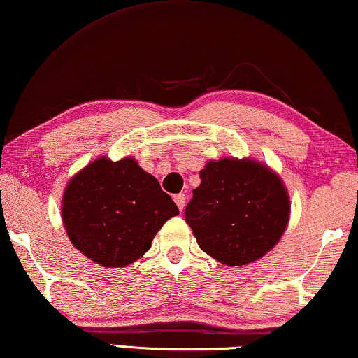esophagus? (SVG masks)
Returning a JSON list of instances; mask_svg holds the SVG:
<instances>
[{"instance_id": "1", "label": "esophagus", "mask_w": 358, "mask_h": 358, "mask_svg": "<svg viewBox=\"0 0 358 358\" xmlns=\"http://www.w3.org/2000/svg\"><path fill=\"white\" fill-rule=\"evenodd\" d=\"M185 199H186V197H185V194H175L173 196V201H175V204H177L178 206V209H180V212H183V209H185Z\"/></svg>"}]
</instances>
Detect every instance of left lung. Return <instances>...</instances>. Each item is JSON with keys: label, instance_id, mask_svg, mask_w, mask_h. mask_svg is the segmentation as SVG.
<instances>
[{"label": "left lung", "instance_id": "obj_1", "mask_svg": "<svg viewBox=\"0 0 358 358\" xmlns=\"http://www.w3.org/2000/svg\"><path fill=\"white\" fill-rule=\"evenodd\" d=\"M289 213V194L273 170L254 159L225 157L201 170L185 220L206 254L239 266L275 248Z\"/></svg>", "mask_w": 358, "mask_h": 358}]
</instances>
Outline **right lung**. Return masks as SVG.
<instances>
[{"label":"right lung","instance_id":"obj_1","mask_svg":"<svg viewBox=\"0 0 358 358\" xmlns=\"http://www.w3.org/2000/svg\"><path fill=\"white\" fill-rule=\"evenodd\" d=\"M62 223L80 252L108 268H124L148 252L178 207L133 157L101 156L69 181Z\"/></svg>","mask_w":358,"mask_h":358}]
</instances>
